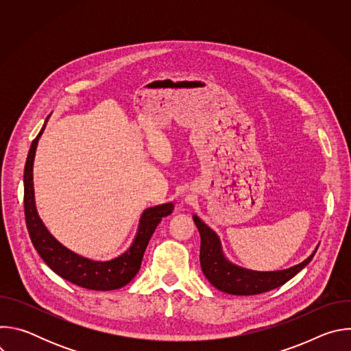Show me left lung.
Returning <instances> with one entry per match:
<instances>
[{
    "label": "left lung",
    "mask_w": 351,
    "mask_h": 351,
    "mask_svg": "<svg viewBox=\"0 0 351 351\" xmlns=\"http://www.w3.org/2000/svg\"><path fill=\"white\" fill-rule=\"evenodd\" d=\"M193 221L199 232V237H202V245H199V264H202V271L214 287L228 294L253 295L282 286L295 274L302 271L306 265H308L318 248L317 247L314 253L302 264H297L291 268L272 272L252 271L232 264L222 252L218 234L197 215H193Z\"/></svg>",
    "instance_id": "1"
}]
</instances>
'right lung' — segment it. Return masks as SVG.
Segmentation results:
<instances>
[{
	"label": "right lung",
	"instance_id": "right-lung-1",
	"mask_svg": "<svg viewBox=\"0 0 351 351\" xmlns=\"http://www.w3.org/2000/svg\"><path fill=\"white\" fill-rule=\"evenodd\" d=\"M48 118L49 117H47V121ZM45 123L30 145L25 165L23 203L25 219L30 240L43 261L65 280L90 290L107 291L123 287L138 272L149 239H152L161 219L164 217H168L173 211V203L147 208L141 214L132 245L119 257L111 261H93L73 253L72 250L66 248L48 232L43 221L40 219L36 208L33 189V161L36 156L37 143L44 132Z\"/></svg>",
	"mask_w": 351,
	"mask_h": 351
}]
</instances>
